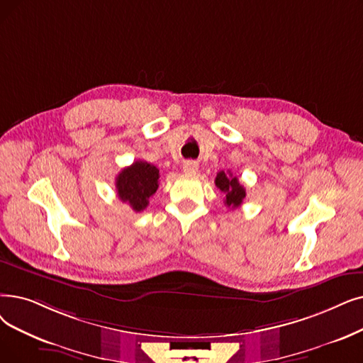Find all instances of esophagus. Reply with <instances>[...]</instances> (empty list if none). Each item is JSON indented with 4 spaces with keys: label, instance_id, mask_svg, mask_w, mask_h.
<instances>
[{
    "label": "esophagus",
    "instance_id": "obj_1",
    "mask_svg": "<svg viewBox=\"0 0 363 363\" xmlns=\"http://www.w3.org/2000/svg\"><path fill=\"white\" fill-rule=\"evenodd\" d=\"M182 170H184L185 173H196V172L199 170V164H197L196 162H191V160L184 162Z\"/></svg>",
    "mask_w": 363,
    "mask_h": 363
}]
</instances>
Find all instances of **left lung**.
Here are the masks:
<instances>
[{
	"mask_svg": "<svg viewBox=\"0 0 363 363\" xmlns=\"http://www.w3.org/2000/svg\"><path fill=\"white\" fill-rule=\"evenodd\" d=\"M215 185L224 193V203L227 208L235 209L243 203V199L246 197V190L243 185H240L239 179L233 177V173H225L224 170H220L215 178Z\"/></svg>",
	"mask_w": 363,
	"mask_h": 363,
	"instance_id": "left-lung-1",
	"label": "left lung"
}]
</instances>
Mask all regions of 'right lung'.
<instances>
[{
	"instance_id": "right-lung-1",
	"label": "right lung",
	"mask_w": 363,
	"mask_h": 363,
	"mask_svg": "<svg viewBox=\"0 0 363 363\" xmlns=\"http://www.w3.org/2000/svg\"><path fill=\"white\" fill-rule=\"evenodd\" d=\"M159 169L154 164L138 160L124 167L116 178V190L121 201L129 203L135 212L148 206L150 197L159 188Z\"/></svg>"
}]
</instances>
